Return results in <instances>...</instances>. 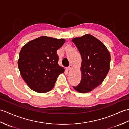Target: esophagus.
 <instances>
[{
    "label": "esophagus",
    "mask_w": 129,
    "mask_h": 129,
    "mask_svg": "<svg viewBox=\"0 0 129 129\" xmlns=\"http://www.w3.org/2000/svg\"><path fill=\"white\" fill-rule=\"evenodd\" d=\"M72 68H73V66L71 65H70L68 67H67V70L68 71H69V70H70Z\"/></svg>",
    "instance_id": "34e87169"
}]
</instances>
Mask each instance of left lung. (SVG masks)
I'll return each instance as SVG.
<instances>
[{"instance_id": "left-lung-1", "label": "left lung", "mask_w": 129, "mask_h": 129, "mask_svg": "<svg viewBox=\"0 0 129 129\" xmlns=\"http://www.w3.org/2000/svg\"><path fill=\"white\" fill-rule=\"evenodd\" d=\"M82 58L81 80L76 91L82 93L91 91L101 85L109 70L110 55L106 47L89 34L73 39Z\"/></svg>"}]
</instances>
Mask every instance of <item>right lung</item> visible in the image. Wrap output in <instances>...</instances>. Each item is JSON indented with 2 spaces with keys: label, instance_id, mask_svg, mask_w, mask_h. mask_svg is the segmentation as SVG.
<instances>
[{
  "label": "right lung",
  "instance_id": "obj_1",
  "mask_svg": "<svg viewBox=\"0 0 129 129\" xmlns=\"http://www.w3.org/2000/svg\"><path fill=\"white\" fill-rule=\"evenodd\" d=\"M64 39L41 36L26 43L21 49L18 60L20 74L33 91L49 92L54 86L64 69L58 64L56 51L65 43Z\"/></svg>",
  "mask_w": 129,
  "mask_h": 129
}]
</instances>
